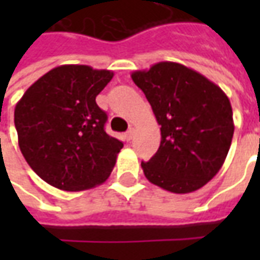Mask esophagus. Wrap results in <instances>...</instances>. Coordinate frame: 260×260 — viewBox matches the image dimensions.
Here are the masks:
<instances>
[{
  "instance_id": "1",
  "label": "esophagus",
  "mask_w": 260,
  "mask_h": 260,
  "mask_svg": "<svg viewBox=\"0 0 260 260\" xmlns=\"http://www.w3.org/2000/svg\"><path fill=\"white\" fill-rule=\"evenodd\" d=\"M134 135H135V129H134V128H131V129L125 134V139H126V141H131V139L134 138Z\"/></svg>"
}]
</instances>
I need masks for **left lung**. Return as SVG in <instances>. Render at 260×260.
<instances>
[{"label": "left lung", "mask_w": 260, "mask_h": 260, "mask_svg": "<svg viewBox=\"0 0 260 260\" xmlns=\"http://www.w3.org/2000/svg\"><path fill=\"white\" fill-rule=\"evenodd\" d=\"M152 106L161 132L160 147L145 177L174 193L206 185L221 169L234 135L233 108L216 83L171 61L131 75Z\"/></svg>", "instance_id": "obj_1"}]
</instances>
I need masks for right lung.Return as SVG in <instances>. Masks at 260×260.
Segmentation results:
<instances>
[{
    "label": "right lung",
    "mask_w": 260,
    "mask_h": 260,
    "mask_svg": "<svg viewBox=\"0 0 260 260\" xmlns=\"http://www.w3.org/2000/svg\"><path fill=\"white\" fill-rule=\"evenodd\" d=\"M113 76L108 69L61 65L37 79L16 103L20 152L51 186L85 191L111 174L124 145L104 129L107 114L96 96Z\"/></svg>",
    "instance_id": "add662e5"
}]
</instances>
